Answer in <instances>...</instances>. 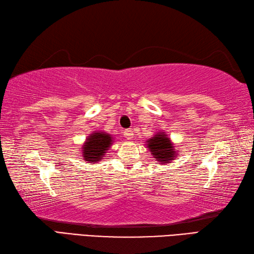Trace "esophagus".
Masks as SVG:
<instances>
[{"label": "esophagus", "mask_w": 254, "mask_h": 254, "mask_svg": "<svg viewBox=\"0 0 254 254\" xmlns=\"http://www.w3.org/2000/svg\"><path fill=\"white\" fill-rule=\"evenodd\" d=\"M124 134H125V138L126 139H131L132 136H133L131 129H126V130L124 131Z\"/></svg>", "instance_id": "esophagus-1"}]
</instances>
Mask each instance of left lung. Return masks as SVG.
Instances as JSON below:
<instances>
[{
  "label": "left lung",
  "mask_w": 254,
  "mask_h": 254,
  "mask_svg": "<svg viewBox=\"0 0 254 254\" xmlns=\"http://www.w3.org/2000/svg\"><path fill=\"white\" fill-rule=\"evenodd\" d=\"M146 148L149 149L150 153L153 155L154 159L159 161L161 164L171 163L174 157L177 156L174 143H172L171 139L168 138L165 132H156L154 137L150 138L146 141Z\"/></svg>",
  "instance_id": "left-lung-1"
}]
</instances>
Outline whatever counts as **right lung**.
<instances>
[{
    "label": "right lung",
    "mask_w": 254,
    "mask_h": 254,
    "mask_svg": "<svg viewBox=\"0 0 254 254\" xmlns=\"http://www.w3.org/2000/svg\"><path fill=\"white\" fill-rule=\"evenodd\" d=\"M112 142L113 137L111 134L103 131H94L90 134L81 146L83 160L91 164L102 160Z\"/></svg>",
    "instance_id": "1"
}]
</instances>
